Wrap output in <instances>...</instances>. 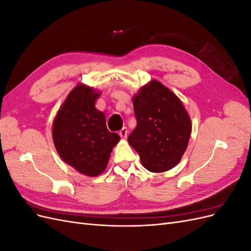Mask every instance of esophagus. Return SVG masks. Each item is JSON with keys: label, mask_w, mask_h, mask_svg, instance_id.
<instances>
[{"label": "esophagus", "mask_w": 251, "mask_h": 251, "mask_svg": "<svg viewBox=\"0 0 251 251\" xmlns=\"http://www.w3.org/2000/svg\"><path fill=\"white\" fill-rule=\"evenodd\" d=\"M127 133H128L127 128H126V127H123V128H121V130L119 131V135H120V137L123 138V139H126V138L127 137Z\"/></svg>", "instance_id": "obj_1"}]
</instances>
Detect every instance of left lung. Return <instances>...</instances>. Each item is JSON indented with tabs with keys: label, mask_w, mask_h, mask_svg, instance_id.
<instances>
[{
	"label": "left lung",
	"mask_w": 251,
	"mask_h": 251,
	"mask_svg": "<svg viewBox=\"0 0 251 251\" xmlns=\"http://www.w3.org/2000/svg\"><path fill=\"white\" fill-rule=\"evenodd\" d=\"M137 126L127 137L140 161L151 173L176 166L192 133V120L179 97L163 83L151 79L133 96Z\"/></svg>",
	"instance_id": "8db88e82"
}]
</instances>
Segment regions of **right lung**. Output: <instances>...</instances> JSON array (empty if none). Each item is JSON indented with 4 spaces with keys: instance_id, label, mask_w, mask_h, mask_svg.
Wrapping results in <instances>:
<instances>
[{
    "instance_id": "right-lung-1",
    "label": "right lung",
    "mask_w": 251,
    "mask_h": 251,
    "mask_svg": "<svg viewBox=\"0 0 251 251\" xmlns=\"http://www.w3.org/2000/svg\"><path fill=\"white\" fill-rule=\"evenodd\" d=\"M100 94L93 87L78 83L60 105L52 126L59 157L88 177L104 172L111 151L120 140L117 133L109 132L104 114L95 108Z\"/></svg>"
}]
</instances>
